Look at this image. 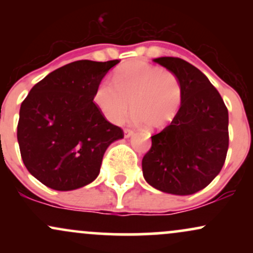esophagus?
Masks as SVG:
<instances>
[{
  "instance_id": "1",
  "label": "esophagus",
  "mask_w": 253,
  "mask_h": 253,
  "mask_svg": "<svg viewBox=\"0 0 253 253\" xmlns=\"http://www.w3.org/2000/svg\"><path fill=\"white\" fill-rule=\"evenodd\" d=\"M124 133H125V138H129V136L133 135V130L132 129H124Z\"/></svg>"
}]
</instances>
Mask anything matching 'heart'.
Segmentation results:
<instances>
[{"label": "heart", "instance_id": "obj_1", "mask_svg": "<svg viewBox=\"0 0 253 253\" xmlns=\"http://www.w3.org/2000/svg\"><path fill=\"white\" fill-rule=\"evenodd\" d=\"M113 81L97 84L92 101L110 123H120L130 108L132 120L145 123L151 129L170 123L178 112L182 101V85L169 69H159L145 62H130L120 66Z\"/></svg>", "mask_w": 253, "mask_h": 253}]
</instances>
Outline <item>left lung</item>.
Segmentation results:
<instances>
[{"label":"left lung","instance_id":"left-lung-1","mask_svg":"<svg viewBox=\"0 0 253 253\" xmlns=\"http://www.w3.org/2000/svg\"><path fill=\"white\" fill-rule=\"evenodd\" d=\"M153 62L173 71L182 101L169 126L151 136L143 175L151 187L172 195H191L219 175L228 150V110L206 75L181 58Z\"/></svg>","mask_w":253,"mask_h":253}]
</instances>
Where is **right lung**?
<instances>
[{"instance_id":"obj_1","label":"right lung","mask_w":253,"mask_h":253,"mask_svg":"<svg viewBox=\"0 0 253 253\" xmlns=\"http://www.w3.org/2000/svg\"><path fill=\"white\" fill-rule=\"evenodd\" d=\"M120 60H77L52 71L20 107L17 141L38 181L59 191L96 179L108 146L124 138L92 102L97 84Z\"/></svg>"}]
</instances>
